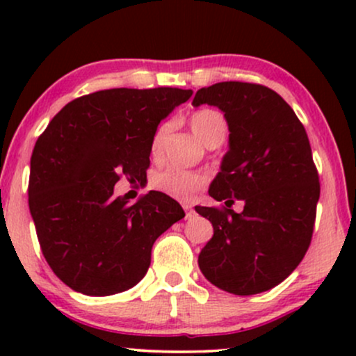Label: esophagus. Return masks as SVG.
<instances>
[{"label":"esophagus","instance_id":"esophagus-1","mask_svg":"<svg viewBox=\"0 0 356 356\" xmlns=\"http://www.w3.org/2000/svg\"><path fill=\"white\" fill-rule=\"evenodd\" d=\"M182 207H184V211H186L187 218H191V216L194 214V211H192V206H191V204H182Z\"/></svg>","mask_w":356,"mask_h":356}]
</instances>
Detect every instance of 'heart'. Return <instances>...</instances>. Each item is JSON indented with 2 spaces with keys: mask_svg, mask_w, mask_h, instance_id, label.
Masks as SVG:
<instances>
[{
  "mask_svg": "<svg viewBox=\"0 0 356 356\" xmlns=\"http://www.w3.org/2000/svg\"><path fill=\"white\" fill-rule=\"evenodd\" d=\"M169 129V124H161L155 130L152 142H150V155L154 159L161 157ZM191 129L202 144L209 147L218 145L227 134V120L218 110L201 108L195 110L191 115ZM150 186L152 189L179 201H191L206 186V175L195 170L164 169L150 177Z\"/></svg>",
  "mask_w": 356,
  "mask_h": 356,
  "instance_id": "1",
  "label": "heart"
}]
</instances>
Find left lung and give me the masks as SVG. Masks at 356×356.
Here are the masks:
<instances>
[{"mask_svg":"<svg viewBox=\"0 0 356 356\" xmlns=\"http://www.w3.org/2000/svg\"><path fill=\"white\" fill-rule=\"evenodd\" d=\"M219 107L229 150L209 195L222 207L195 206L214 236L199 254L207 281L232 295L268 291L301 263L312 243L320 177L303 124L275 90L220 81L197 90L192 105ZM243 200L245 209L230 206Z\"/></svg>","mask_w":356,"mask_h":356,"instance_id":"1","label":"left lung"}]
</instances>
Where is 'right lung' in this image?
Here are the masks:
<instances>
[{
  "mask_svg": "<svg viewBox=\"0 0 356 356\" xmlns=\"http://www.w3.org/2000/svg\"><path fill=\"white\" fill-rule=\"evenodd\" d=\"M191 95L170 87L100 90L65 105L38 137L28 206L44 259L72 289L108 296L136 286L155 239L186 216L162 192L129 204L113 186L122 175L144 182L157 125Z\"/></svg>",
  "mask_w": 356,
  "mask_h": 356,
  "instance_id": "obj_1",
  "label": "right lung"
}]
</instances>
